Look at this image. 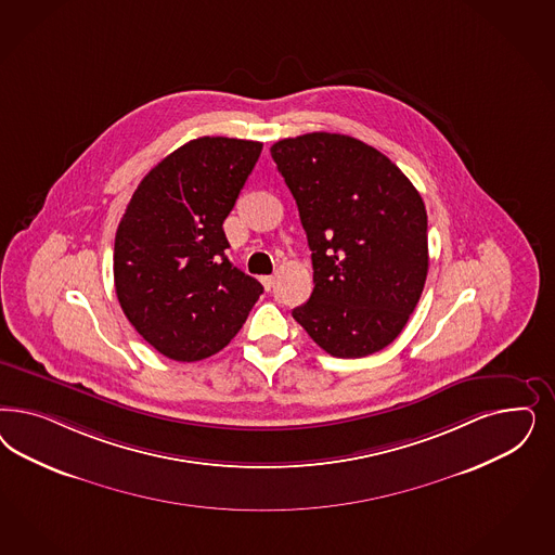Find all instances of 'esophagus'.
<instances>
[{
    "label": "esophagus",
    "instance_id": "1",
    "mask_svg": "<svg viewBox=\"0 0 555 555\" xmlns=\"http://www.w3.org/2000/svg\"><path fill=\"white\" fill-rule=\"evenodd\" d=\"M261 282H263L266 289H271V287L275 286V275H263Z\"/></svg>",
    "mask_w": 555,
    "mask_h": 555
}]
</instances>
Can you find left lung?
Returning <instances> with one entry per match:
<instances>
[{"label": "left lung", "mask_w": 555, "mask_h": 555, "mask_svg": "<svg viewBox=\"0 0 555 555\" xmlns=\"http://www.w3.org/2000/svg\"><path fill=\"white\" fill-rule=\"evenodd\" d=\"M269 151L312 250L314 289L292 317L333 358L382 351L427 280L423 197L386 155L347 134L310 132Z\"/></svg>", "instance_id": "8db88e82"}]
</instances>
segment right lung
<instances>
[{"label":"right lung","instance_id":"add662e5","mask_svg":"<svg viewBox=\"0 0 555 555\" xmlns=\"http://www.w3.org/2000/svg\"><path fill=\"white\" fill-rule=\"evenodd\" d=\"M263 143L202 137L155 165L126 206L114 243V286L126 319L165 358L224 349L263 286L234 268L224 218Z\"/></svg>","mask_w":555,"mask_h":555}]
</instances>
